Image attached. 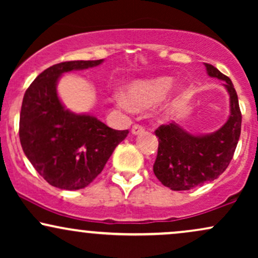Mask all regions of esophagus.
Segmentation results:
<instances>
[{"label":"esophagus","instance_id":"esophagus-1","mask_svg":"<svg viewBox=\"0 0 258 258\" xmlns=\"http://www.w3.org/2000/svg\"><path fill=\"white\" fill-rule=\"evenodd\" d=\"M142 132H144V127L143 126L137 125V123L132 126V133H133V135H139V133H142Z\"/></svg>","mask_w":258,"mask_h":258}]
</instances>
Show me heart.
<instances>
[{"mask_svg":"<svg viewBox=\"0 0 258 258\" xmlns=\"http://www.w3.org/2000/svg\"><path fill=\"white\" fill-rule=\"evenodd\" d=\"M172 85L173 79L168 76L133 82L127 88L126 97H116V104L123 110H131L132 108L137 110L152 108L166 97Z\"/></svg>","mask_w":258,"mask_h":258,"instance_id":"heart-1","label":"heart"}]
</instances>
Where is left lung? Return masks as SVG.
<instances>
[{
    "mask_svg": "<svg viewBox=\"0 0 258 258\" xmlns=\"http://www.w3.org/2000/svg\"><path fill=\"white\" fill-rule=\"evenodd\" d=\"M205 67L211 78L224 81L229 93L230 115L220 130L210 135L194 136L176 122L156 130L159 148L153 170L156 178L172 190H189L218 178L233 159L240 137L241 111L235 88L217 68L207 63Z\"/></svg>",
    "mask_w": 258,
    "mask_h": 258,
    "instance_id": "1",
    "label": "left lung"
}]
</instances>
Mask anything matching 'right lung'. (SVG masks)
I'll use <instances>...</instances> for the list:
<instances>
[{
	"instance_id": "1",
	"label": "right lung",
	"mask_w": 258,
	"mask_h": 258,
	"mask_svg": "<svg viewBox=\"0 0 258 258\" xmlns=\"http://www.w3.org/2000/svg\"><path fill=\"white\" fill-rule=\"evenodd\" d=\"M102 63L103 59L52 65L32 81L23 98L20 144L35 170L59 189L78 190L93 182L128 135V130H112L92 115L68 110L58 97L60 75Z\"/></svg>"
}]
</instances>
